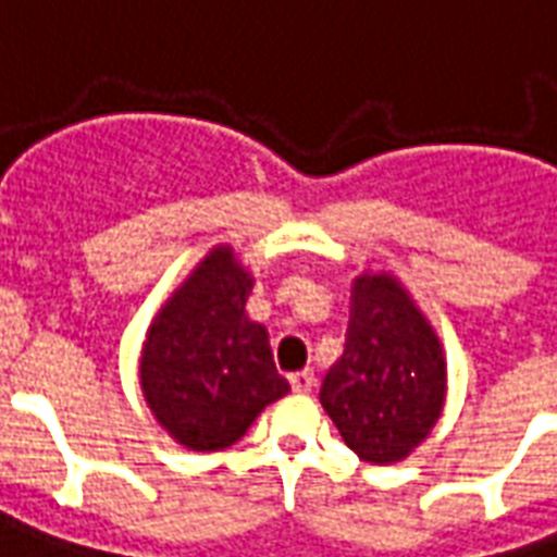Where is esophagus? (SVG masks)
Masks as SVG:
<instances>
[{
    "label": "esophagus",
    "mask_w": 557,
    "mask_h": 557,
    "mask_svg": "<svg viewBox=\"0 0 557 557\" xmlns=\"http://www.w3.org/2000/svg\"><path fill=\"white\" fill-rule=\"evenodd\" d=\"M292 389L295 393H312V386H315V374L312 372H295L289 377Z\"/></svg>",
    "instance_id": "34e87169"
}]
</instances>
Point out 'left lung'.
I'll use <instances>...</instances> for the list:
<instances>
[{
    "mask_svg": "<svg viewBox=\"0 0 557 557\" xmlns=\"http://www.w3.org/2000/svg\"><path fill=\"white\" fill-rule=\"evenodd\" d=\"M321 407L354 455L405 460L446 405V357L434 327L393 274H360L345 351L321 383Z\"/></svg>",
    "mask_w": 557,
    "mask_h": 557,
    "instance_id": "obj_1",
    "label": "left lung"
}]
</instances>
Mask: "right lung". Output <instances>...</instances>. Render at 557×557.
Segmentation results:
<instances>
[{
	"mask_svg": "<svg viewBox=\"0 0 557 557\" xmlns=\"http://www.w3.org/2000/svg\"><path fill=\"white\" fill-rule=\"evenodd\" d=\"M253 277L221 245L152 319L141 351V389L159 425L191 451L245 436L262 410L289 393L262 324L247 319Z\"/></svg>",
	"mask_w": 557,
	"mask_h": 557,
	"instance_id": "obj_1",
	"label": "right lung"
}]
</instances>
